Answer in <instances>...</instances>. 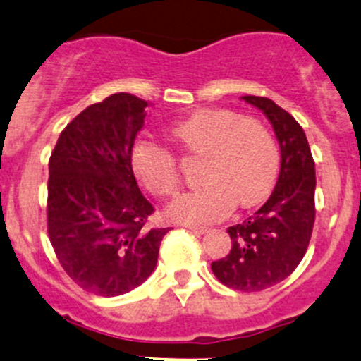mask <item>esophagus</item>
Returning a JSON list of instances; mask_svg holds the SVG:
<instances>
[{"mask_svg":"<svg viewBox=\"0 0 361 361\" xmlns=\"http://www.w3.org/2000/svg\"><path fill=\"white\" fill-rule=\"evenodd\" d=\"M187 229L194 234H204L206 231H208V227L206 226H187Z\"/></svg>","mask_w":361,"mask_h":361,"instance_id":"34e87169","label":"esophagus"}]
</instances>
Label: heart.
Listing matches in <instances>:
<instances>
[{
	"instance_id": "obj_1",
	"label": "heart",
	"mask_w": 361,
	"mask_h": 361,
	"mask_svg": "<svg viewBox=\"0 0 361 361\" xmlns=\"http://www.w3.org/2000/svg\"><path fill=\"white\" fill-rule=\"evenodd\" d=\"M171 141L185 159L197 160L204 181L178 197L167 209L174 222H213L234 206L252 208L268 197L279 173L277 141L262 121L229 109H202L178 121ZM132 169L155 197H171L181 183L178 159L169 148L137 141L132 148Z\"/></svg>"
}]
</instances>
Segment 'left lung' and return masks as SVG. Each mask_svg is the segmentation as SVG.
Listing matches in <instances>:
<instances>
[{
  "instance_id": "1",
  "label": "left lung",
  "mask_w": 361,
  "mask_h": 361,
  "mask_svg": "<svg viewBox=\"0 0 361 361\" xmlns=\"http://www.w3.org/2000/svg\"><path fill=\"white\" fill-rule=\"evenodd\" d=\"M268 116L281 145V174L268 201L245 222L227 229L231 250L212 262L215 277L236 291L254 293L279 284L305 255L316 220V169L298 121L266 97H243Z\"/></svg>"
}]
</instances>
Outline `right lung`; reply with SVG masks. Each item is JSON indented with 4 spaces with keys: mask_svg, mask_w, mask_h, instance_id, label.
Returning a JSON list of instances; mask_svg holds the SVG:
<instances>
[{
    "mask_svg": "<svg viewBox=\"0 0 361 361\" xmlns=\"http://www.w3.org/2000/svg\"><path fill=\"white\" fill-rule=\"evenodd\" d=\"M146 100L114 93L59 134L49 159L47 233L65 274L84 291L120 296L152 275L169 229L148 227L155 208L132 171Z\"/></svg>",
    "mask_w": 361,
    "mask_h": 361,
    "instance_id": "1",
    "label": "right lung"
}]
</instances>
